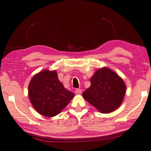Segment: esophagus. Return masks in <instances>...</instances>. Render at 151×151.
I'll use <instances>...</instances> for the list:
<instances>
[{
	"instance_id": "esophagus-1",
	"label": "esophagus",
	"mask_w": 151,
	"mask_h": 151,
	"mask_svg": "<svg viewBox=\"0 0 151 151\" xmlns=\"http://www.w3.org/2000/svg\"><path fill=\"white\" fill-rule=\"evenodd\" d=\"M75 93L76 94H81L82 93V90L80 88H77V89H76V90H75Z\"/></svg>"
}]
</instances>
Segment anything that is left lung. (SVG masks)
<instances>
[{
	"instance_id": "1",
	"label": "left lung",
	"mask_w": 151,
	"mask_h": 151,
	"mask_svg": "<svg viewBox=\"0 0 151 151\" xmlns=\"http://www.w3.org/2000/svg\"><path fill=\"white\" fill-rule=\"evenodd\" d=\"M91 83L83 96L99 112L110 113L121 106L127 86L114 70L107 67L99 68L91 78Z\"/></svg>"
}]
</instances>
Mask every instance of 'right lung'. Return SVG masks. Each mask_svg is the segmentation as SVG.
I'll return each instance as SVG.
<instances>
[{
	"label": "right lung",
	"instance_id": "right-lung-1",
	"mask_svg": "<svg viewBox=\"0 0 151 151\" xmlns=\"http://www.w3.org/2000/svg\"><path fill=\"white\" fill-rule=\"evenodd\" d=\"M29 97L32 106L47 117L57 115L68 105L75 94L66 90L55 70H42L30 80Z\"/></svg>",
	"mask_w": 151,
	"mask_h": 151
}]
</instances>
